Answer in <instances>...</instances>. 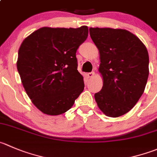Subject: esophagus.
Masks as SVG:
<instances>
[{"mask_svg": "<svg viewBox=\"0 0 157 157\" xmlns=\"http://www.w3.org/2000/svg\"><path fill=\"white\" fill-rule=\"evenodd\" d=\"M94 75H95V73H94V72L89 73V74H87V76H88V77H89V78H93V77H94Z\"/></svg>", "mask_w": 157, "mask_h": 157, "instance_id": "esophagus-1", "label": "esophagus"}]
</instances>
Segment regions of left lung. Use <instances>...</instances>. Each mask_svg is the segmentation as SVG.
I'll return each mask as SVG.
<instances>
[{
	"mask_svg": "<svg viewBox=\"0 0 157 157\" xmlns=\"http://www.w3.org/2000/svg\"><path fill=\"white\" fill-rule=\"evenodd\" d=\"M100 53L103 87L94 95L106 116L128 113L144 94L149 76V54L139 38L124 29H89Z\"/></svg>",
	"mask_w": 157,
	"mask_h": 157,
	"instance_id": "obj_1",
	"label": "left lung"
}]
</instances>
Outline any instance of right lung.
Returning a JSON list of instances; mask_svg holds the SVG:
<instances>
[{
  "instance_id": "add662e5",
  "label": "right lung",
  "mask_w": 157,
  "mask_h": 157,
  "mask_svg": "<svg viewBox=\"0 0 157 157\" xmlns=\"http://www.w3.org/2000/svg\"><path fill=\"white\" fill-rule=\"evenodd\" d=\"M88 27H44L23 40L17 67L26 93L42 113L57 116L69 110L84 88L76 52Z\"/></svg>"
}]
</instances>
